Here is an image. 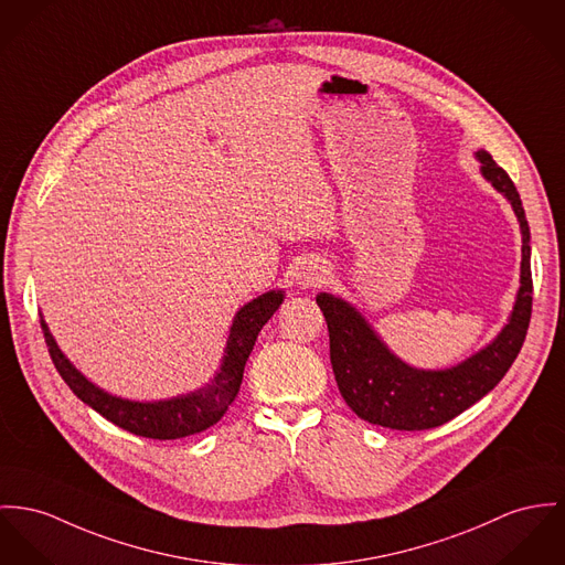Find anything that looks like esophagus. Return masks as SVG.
Listing matches in <instances>:
<instances>
[{"label":"esophagus","mask_w":565,"mask_h":565,"mask_svg":"<svg viewBox=\"0 0 565 565\" xmlns=\"http://www.w3.org/2000/svg\"><path fill=\"white\" fill-rule=\"evenodd\" d=\"M297 279L301 288H318L327 279V268L318 262H305L297 273Z\"/></svg>","instance_id":"esophagus-1"}]
</instances>
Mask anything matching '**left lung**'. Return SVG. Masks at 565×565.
Wrapping results in <instances>:
<instances>
[{"instance_id": "1", "label": "left lung", "mask_w": 565, "mask_h": 565, "mask_svg": "<svg viewBox=\"0 0 565 565\" xmlns=\"http://www.w3.org/2000/svg\"><path fill=\"white\" fill-rule=\"evenodd\" d=\"M476 157L481 175L512 204L522 234L521 290L508 324L488 347L447 370H417L395 356L352 305L327 292L316 297L329 327L340 393L356 417L370 424L391 430L443 426L494 390L521 352L533 303L529 223L512 178L486 150H478Z\"/></svg>"}]
</instances>
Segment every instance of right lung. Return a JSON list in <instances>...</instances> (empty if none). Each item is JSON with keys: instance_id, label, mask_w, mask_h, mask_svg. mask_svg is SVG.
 Returning a JSON list of instances; mask_svg holds the SVG:
<instances>
[{"instance_id": "add662e5", "label": "right lung", "mask_w": 565, "mask_h": 565, "mask_svg": "<svg viewBox=\"0 0 565 565\" xmlns=\"http://www.w3.org/2000/svg\"><path fill=\"white\" fill-rule=\"evenodd\" d=\"M281 301L284 292L270 290L258 299L243 305L236 311L234 322L230 327L225 354L221 359V367L215 379L202 390L161 402H132L98 390L64 356V352L57 348L53 335L49 333L44 320H41V327L55 370L82 402H86L87 406H92L105 419H109L111 424H116L130 435L172 440L204 433L225 415V411L238 395L245 363L254 350L258 333L277 311Z\"/></svg>"}]
</instances>
